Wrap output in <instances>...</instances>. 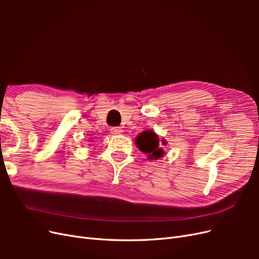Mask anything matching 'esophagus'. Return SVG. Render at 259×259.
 <instances>
[{
  "instance_id": "34e87169",
  "label": "esophagus",
  "mask_w": 259,
  "mask_h": 259,
  "mask_svg": "<svg viewBox=\"0 0 259 259\" xmlns=\"http://www.w3.org/2000/svg\"><path fill=\"white\" fill-rule=\"evenodd\" d=\"M122 132H123V130L121 127H111L110 128V133L112 135H120V134H122Z\"/></svg>"
}]
</instances>
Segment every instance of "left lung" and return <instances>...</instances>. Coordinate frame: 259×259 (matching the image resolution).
Here are the masks:
<instances>
[{
	"instance_id": "8db88e82",
	"label": "left lung",
	"mask_w": 259,
	"mask_h": 259,
	"mask_svg": "<svg viewBox=\"0 0 259 259\" xmlns=\"http://www.w3.org/2000/svg\"><path fill=\"white\" fill-rule=\"evenodd\" d=\"M160 140L158 138V135L151 130L145 131L136 137V146L140 151L148 154L149 160H158L159 158H162L164 151L163 149L160 148ZM164 144V142L162 143Z\"/></svg>"
}]
</instances>
